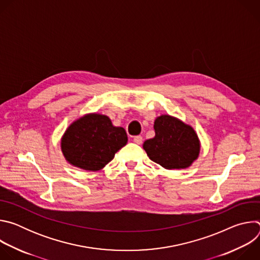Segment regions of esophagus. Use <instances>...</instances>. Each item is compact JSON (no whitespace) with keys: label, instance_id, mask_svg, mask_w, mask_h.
<instances>
[{"label":"esophagus","instance_id":"34e87169","mask_svg":"<svg viewBox=\"0 0 260 260\" xmlns=\"http://www.w3.org/2000/svg\"><path fill=\"white\" fill-rule=\"evenodd\" d=\"M134 142H135L136 144H142V142H143V137H142V136H135V137H134Z\"/></svg>","mask_w":260,"mask_h":260}]
</instances>
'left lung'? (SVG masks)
<instances>
[{
	"label": "left lung",
	"mask_w": 260,
	"mask_h": 260,
	"mask_svg": "<svg viewBox=\"0 0 260 260\" xmlns=\"http://www.w3.org/2000/svg\"><path fill=\"white\" fill-rule=\"evenodd\" d=\"M155 137L144 142L149 158L165 169H186L200 153V141L193 128L170 115L154 122Z\"/></svg>",
	"instance_id": "8db88e82"
}]
</instances>
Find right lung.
Returning a JSON list of instances; mask_svg holds the SVG:
<instances>
[{
  "instance_id": "right-lung-1",
  "label": "right lung",
  "mask_w": 260,
  "mask_h": 260,
  "mask_svg": "<svg viewBox=\"0 0 260 260\" xmlns=\"http://www.w3.org/2000/svg\"><path fill=\"white\" fill-rule=\"evenodd\" d=\"M126 143L124 128L113 126L105 115L88 114L68 127L61 140V150L71 165L99 171L112 160Z\"/></svg>"
}]
</instances>
